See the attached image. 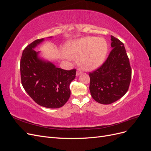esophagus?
<instances>
[{
  "mask_svg": "<svg viewBox=\"0 0 151 151\" xmlns=\"http://www.w3.org/2000/svg\"><path fill=\"white\" fill-rule=\"evenodd\" d=\"M81 73H82V72H81V70L80 69H77V70L76 72V76H79L81 74Z\"/></svg>",
  "mask_w": 151,
  "mask_h": 151,
  "instance_id": "obj_1",
  "label": "esophagus"
}]
</instances>
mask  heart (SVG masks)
<instances>
[{"mask_svg":"<svg viewBox=\"0 0 151 151\" xmlns=\"http://www.w3.org/2000/svg\"><path fill=\"white\" fill-rule=\"evenodd\" d=\"M108 47L103 38L87 36L67 43L65 52L68 57L78 60L84 70H93L101 66L106 58Z\"/></svg>","mask_w":151,"mask_h":151,"instance_id":"b5f03b06","label":"heart"}]
</instances>
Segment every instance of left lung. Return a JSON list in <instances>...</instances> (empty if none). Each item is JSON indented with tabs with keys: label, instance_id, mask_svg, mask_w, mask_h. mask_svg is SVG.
Returning a JSON list of instances; mask_svg holds the SVG:
<instances>
[{
	"label": "left lung",
	"instance_id": "8db88e82",
	"mask_svg": "<svg viewBox=\"0 0 151 151\" xmlns=\"http://www.w3.org/2000/svg\"><path fill=\"white\" fill-rule=\"evenodd\" d=\"M111 47L106 60L97 70L89 73V90L99 103L109 104L120 99L127 92L132 69L123 43L111 36Z\"/></svg>",
	"mask_w": 151,
	"mask_h": 151
}]
</instances>
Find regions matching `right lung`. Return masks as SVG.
Wrapping results in <instances>:
<instances>
[{
	"label": "right lung",
	"instance_id": "add662e5",
	"mask_svg": "<svg viewBox=\"0 0 151 151\" xmlns=\"http://www.w3.org/2000/svg\"><path fill=\"white\" fill-rule=\"evenodd\" d=\"M43 41L44 38L34 41L22 52L20 63L21 83L26 92L40 106L58 108L70 98L69 86L75 79L76 70L62 69L40 58V52H36L34 48Z\"/></svg>",
	"mask_w": 151,
	"mask_h": 151
}]
</instances>
